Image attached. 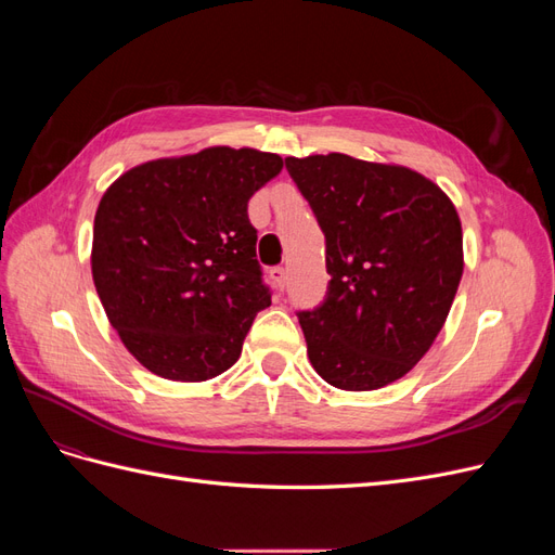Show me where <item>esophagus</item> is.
I'll use <instances>...</instances> for the list:
<instances>
[{"label":"esophagus","mask_w":555,"mask_h":555,"mask_svg":"<svg viewBox=\"0 0 555 555\" xmlns=\"http://www.w3.org/2000/svg\"><path fill=\"white\" fill-rule=\"evenodd\" d=\"M268 275H271V280H273V284H275L278 289H282V287H284V278H287V273H284V268H282V266H273V268H271V273H268Z\"/></svg>","instance_id":"34e87169"}]
</instances>
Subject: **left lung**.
I'll use <instances>...</instances> for the list:
<instances>
[{
  "label": "left lung",
  "instance_id": "obj_1",
  "mask_svg": "<svg viewBox=\"0 0 555 555\" xmlns=\"http://www.w3.org/2000/svg\"><path fill=\"white\" fill-rule=\"evenodd\" d=\"M326 238V298L298 322L319 377L373 391L408 375L447 322L463 275L459 212L405 166L287 157Z\"/></svg>",
  "mask_w": 555,
  "mask_h": 555
}]
</instances>
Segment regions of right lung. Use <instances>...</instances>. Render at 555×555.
<instances>
[{
  "instance_id": "add662e5",
  "label": "right lung",
  "mask_w": 555,
  "mask_h": 555,
  "mask_svg": "<svg viewBox=\"0 0 555 555\" xmlns=\"http://www.w3.org/2000/svg\"><path fill=\"white\" fill-rule=\"evenodd\" d=\"M280 171L273 153L206 147L141 164L99 201L94 287L150 373L206 382L238 361L257 312L271 306L247 201Z\"/></svg>"
}]
</instances>
